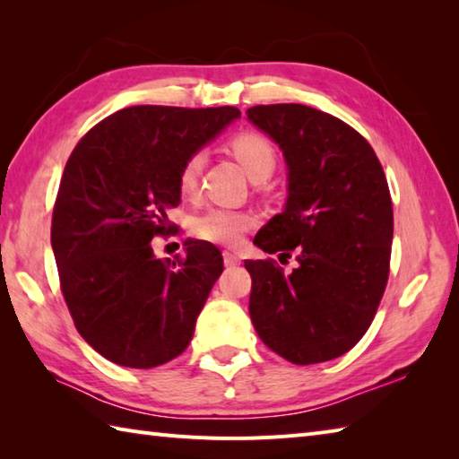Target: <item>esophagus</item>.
Wrapping results in <instances>:
<instances>
[{"label": "esophagus", "instance_id": "1", "mask_svg": "<svg viewBox=\"0 0 459 459\" xmlns=\"http://www.w3.org/2000/svg\"><path fill=\"white\" fill-rule=\"evenodd\" d=\"M222 260H224V264H227V266L240 264V256L235 255V252H229V250L222 252Z\"/></svg>", "mask_w": 459, "mask_h": 459}]
</instances>
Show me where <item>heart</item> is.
Segmentation results:
<instances>
[{"instance_id":"b5f03b06","label":"heart","mask_w":459,"mask_h":459,"mask_svg":"<svg viewBox=\"0 0 459 459\" xmlns=\"http://www.w3.org/2000/svg\"><path fill=\"white\" fill-rule=\"evenodd\" d=\"M229 150L245 168L252 181H264L274 173L278 153L274 143L258 132H240L229 140ZM204 168L203 152H191L179 165L178 189L185 199H191L199 191ZM258 217L252 211L214 207L193 219V235L222 247H237L250 229H255Z\"/></svg>"}]
</instances>
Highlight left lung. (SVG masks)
Wrapping results in <instances>:
<instances>
[{"instance_id": "left-lung-1", "label": "left lung", "mask_w": 459, "mask_h": 459, "mask_svg": "<svg viewBox=\"0 0 459 459\" xmlns=\"http://www.w3.org/2000/svg\"><path fill=\"white\" fill-rule=\"evenodd\" d=\"M248 120L280 143L290 169L284 212L255 237L276 260H245L258 337L294 365L331 360L367 333L383 299L393 201L375 150L357 130L304 104L252 106Z\"/></svg>"}]
</instances>
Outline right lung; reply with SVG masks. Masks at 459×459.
Here are the masks:
<instances>
[{"label":"right lung","mask_w":459,"mask_h":459,"mask_svg":"<svg viewBox=\"0 0 459 459\" xmlns=\"http://www.w3.org/2000/svg\"><path fill=\"white\" fill-rule=\"evenodd\" d=\"M240 116L235 106H130L86 132L55 199L51 245L76 329L116 365L160 367L187 349L222 272L211 242L155 258L152 238L173 232L178 171L191 152Z\"/></svg>","instance_id":"right-lung-1"}]
</instances>
